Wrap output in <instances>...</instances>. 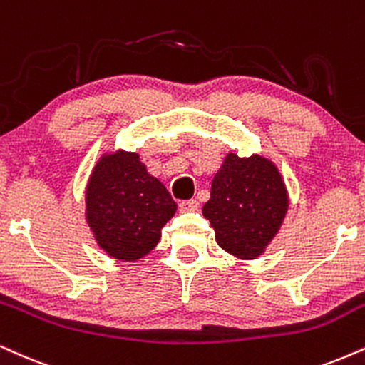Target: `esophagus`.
<instances>
[{
    "label": "esophagus",
    "instance_id": "esophagus-1",
    "mask_svg": "<svg viewBox=\"0 0 365 365\" xmlns=\"http://www.w3.org/2000/svg\"><path fill=\"white\" fill-rule=\"evenodd\" d=\"M178 207H180V210H182V212H194V210H197L199 209V202L197 200H182L178 204Z\"/></svg>",
    "mask_w": 365,
    "mask_h": 365
}]
</instances>
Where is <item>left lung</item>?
<instances>
[{
  "label": "left lung",
  "mask_w": 365,
  "mask_h": 365,
  "mask_svg": "<svg viewBox=\"0 0 365 365\" xmlns=\"http://www.w3.org/2000/svg\"><path fill=\"white\" fill-rule=\"evenodd\" d=\"M289 197L277 166L267 158L230 153L202 207L222 250L243 260L260 257L282 226Z\"/></svg>",
  "instance_id": "left-lung-1"
}]
</instances>
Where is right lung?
I'll return each mask as SVG.
<instances>
[{
  "label": "right lung",
  "instance_id": "1",
  "mask_svg": "<svg viewBox=\"0 0 365 365\" xmlns=\"http://www.w3.org/2000/svg\"><path fill=\"white\" fill-rule=\"evenodd\" d=\"M175 210L177 202L138 153L103 155L88 180V226L98 247L117 260L135 262L151 252Z\"/></svg>",
  "mask_w": 365,
  "mask_h": 365
}]
</instances>
